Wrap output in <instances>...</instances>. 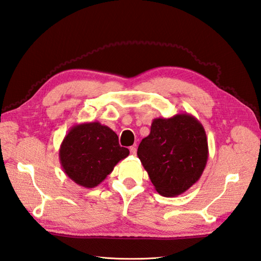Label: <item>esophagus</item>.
Masks as SVG:
<instances>
[{"label":"esophagus","instance_id":"obj_1","mask_svg":"<svg viewBox=\"0 0 261 261\" xmlns=\"http://www.w3.org/2000/svg\"><path fill=\"white\" fill-rule=\"evenodd\" d=\"M129 151H130V154H133V155H136V152H137L136 146H132V147L129 148Z\"/></svg>","mask_w":261,"mask_h":261}]
</instances>
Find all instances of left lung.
Returning a JSON list of instances; mask_svg holds the SVG:
<instances>
[{
  "label": "left lung",
  "mask_w": 261,
  "mask_h": 261,
  "mask_svg": "<svg viewBox=\"0 0 261 261\" xmlns=\"http://www.w3.org/2000/svg\"><path fill=\"white\" fill-rule=\"evenodd\" d=\"M202 124L188 113L154 118L137 155L155 191L164 197L185 193L198 180L208 160Z\"/></svg>",
  "instance_id": "left-lung-1"
}]
</instances>
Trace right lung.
<instances>
[{
  "instance_id": "add662e5",
  "label": "right lung",
  "mask_w": 261,
  "mask_h": 261,
  "mask_svg": "<svg viewBox=\"0 0 261 261\" xmlns=\"http://www.w3.org/2000/svg\"><path fill=\"white\" fill-rule=\"evenodd\" d=\"M129 154L116 134L99 122L76 124L63 139L59 156L62 169L76 184L93 188Z\"/></svg>"
}]
</instances>
